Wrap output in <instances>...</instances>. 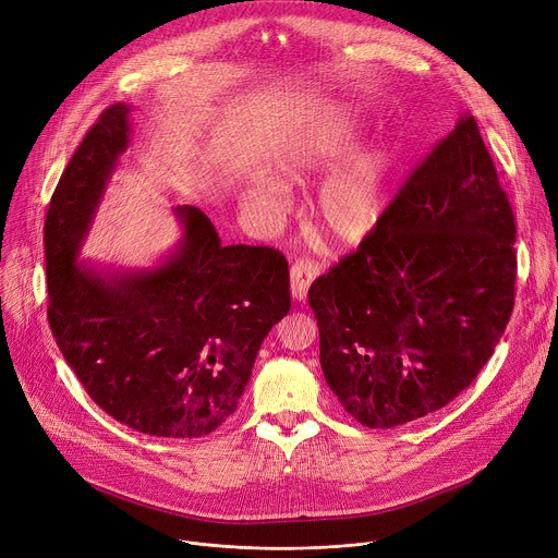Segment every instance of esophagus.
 Wrapping results in <instances>:
<instances>
[{"label":"esophagus","mask_w":558,"mask_h":558,"mask_svg":"<svg viewBox=\"0 0 558 558\" xmlns=\"http://www.w3.org/2000/svg\"><path fill=\"white\" fill-rule=\"evenodd\" d=\"M289 276H291V295L295 300H304L311 282L320 276V267H317V263L313 260H298L295 265H291Z\"/></svg>","instance_id":"1"}]
</instances>
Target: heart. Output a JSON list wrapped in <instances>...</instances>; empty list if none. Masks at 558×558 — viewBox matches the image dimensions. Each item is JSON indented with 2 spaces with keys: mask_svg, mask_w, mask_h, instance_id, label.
<instances>
[{
  "mask_svg": "<svg viewBox=\"0 0 558 558\" xmlns=\"http://www.w3.org/2000/svg\"><path fill=\"white\" fill-rule=\"evenodd\" d=\"M357 141L347 119H338L311 134L300 147L284 156L280 174L287 183H304L340 166L355 149ZM390 154L386 147H371L357 154L317 196V222L338 245H360L377 229L384 214ZM247 198L265 214L284 211L289 198L280 185L254 183Z\"/></svg>",
  "mask_w": 558,
  "mask_h": 558,
  "instance_id": "heart-1",
  "label": "heart"
}]
</instances>
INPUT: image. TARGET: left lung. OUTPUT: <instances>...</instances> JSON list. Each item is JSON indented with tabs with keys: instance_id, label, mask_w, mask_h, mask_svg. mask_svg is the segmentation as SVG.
<instances>
[{
	"instance_id": "8db88e82",
	"label": "left lung",
	"mask_w": 558,
	"mask_h": 558,
	"mask_svg": "<svg viewBox=\"0 0 558 558\" xmlns=\"http://www.w3.org/2000/svg\"><path fill=\"white\" fill-rule=\"evenodd\" d=\"M514 235L490 151L461 114L360 250L308 289L323 373L351 417L404 426L470 386L514 306Z\"/></svg>"
}]
</instances>
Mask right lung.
Returning a JSON list of instances; mask_svg holds the SVG:
<instances>
[{
	"mask_svg": "<svg viewBox=\"0 0 558 558\" xmlns=\"http://www.w3.org/2000/svg\"><path fill=\"white\" fill-rule=\"evenodd\" d=\"M132 106L88 130L44 227L48 323L86 392L117 422L194 439L238 407L260 344L291 306L289 265L269 247L222 245L194 205L174 207L177 247L151 267L78 263L130 145Z\"/></svg>",
	"mask_w": 558,
	"mask_h": 558,
	"instance_id": "1",
	"label": "right lung"
}]
</instances>
